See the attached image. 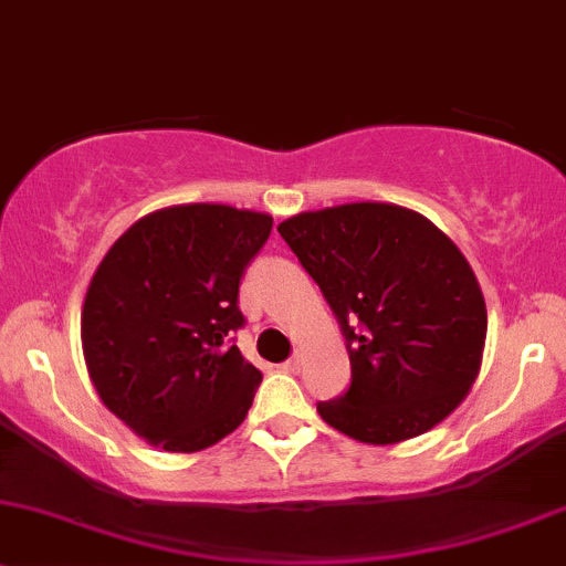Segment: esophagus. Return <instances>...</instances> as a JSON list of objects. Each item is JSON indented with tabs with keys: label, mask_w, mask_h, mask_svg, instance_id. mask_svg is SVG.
Returning <instances> with one entry per match:
<instances>
[{
	"label": "esophagus",
	"mask_w": 566,
	"mask_h": 566,
	"mask_svg": "<svg viewBox=\"0 0 566 566\" xmlns=\"http://www.w3.org/2000/svg\"><path fill=\"white\" fill-rule=\"evenodd\" d=\"M300 368H302V354L300 352H296L294 357L289 359V363H283V370L285 373H300Z\"/></svg>",
	"instance_id": "34e87169"
}]
</instances>
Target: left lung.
I'll list each match as a JSON object with an SVG mask.
<instances>
[{
    "label": "left lung",
    "mask_w": 566,
    "mask_h": 566,
    "mask_svg": "<svg viewBox=\"0 0 566 566\" xmlns=\"http://www.w3.org/2000/svg\"><path fill=\"white\" fill-rule=\"evenodd\" d=\"M329 302L352 387L318 403L365 444H398L450 417L482 365L488 311L458 244L395 203H340L277 226Z\"/></svg>",
    "instance_id": "obj_1"
}]
</instances>
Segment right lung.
Segmentation results:
<instances>
[{
  "label": "right lung",
  "instance_id": "1",
  "mask_svg": "<svg viewBox=\"0 0 566 566\" xmlns=\"http://www.w3.org/2000/svg\"><path fill=\"white\" fill-rule=\"evenodd\" d=\"M272 218L182 203L136 220L101 261L81 311L86 370L108 411L166 452L234 433L261 370L231 346L240 281Z\"/></svg>",
  "mask_w": 566,
  "mask_h": 566
}]
</instances>
